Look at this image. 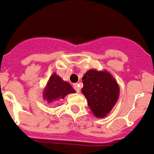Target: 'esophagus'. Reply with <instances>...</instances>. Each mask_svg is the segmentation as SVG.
Instances as JSON below:
<instances>
[{"instance_id":"34e87169","label":"esophagus","mask_w":154,"mask_h":154,"mask_svg":"<svg viewBox=\"0 0 154 154\" xmlns=\"http://www.w3.org/2000/svg\"><path fill=\"white\" fill-rule=\"evenodd\" d=\"M74 89H75V91L77 93H79V91H80V89H79V84H74Z\"/></svg>"}]
</instances>
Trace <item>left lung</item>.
Masks as SVG:
<instances>
[{"label":"left lung","instance_id":"left-lung-1","mask_svg":"<svg viewBox=\"0 0 154 154\" xmlns=\"http://www.w3.org/2000/svg\"><path fill=\"white\" fill-rule=\"evenodd\" d=\"M81 92L85 96L88 105L97 118L106 117L109 114L119 95L117 81L106 70L89 69L82 78Z\"/></svg>","mask_w":154,"mask_h":154}]
</instances>
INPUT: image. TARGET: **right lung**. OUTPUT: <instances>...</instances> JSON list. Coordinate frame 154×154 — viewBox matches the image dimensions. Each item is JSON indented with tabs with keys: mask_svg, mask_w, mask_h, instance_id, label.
Segmentation results:
<instances>
[{
	"mask_svg": "<svg viewBox=\"0 0 154 154\" xmlns=\"http://www.w3.org/2000/svg\"><path fill=\"white\" fill-rule=\"evenodd\" d=\"M71 93H75L72 86L54 73L51 75L46 87L45 88L43 98L47 103H51L60 99H64L67 94Z\"/></svg>",
	"mask_w": 154,
	"mask_h": 154,
	"instance_id": "1",
	"label": "right lung"
}]
</instances>
